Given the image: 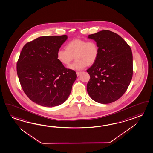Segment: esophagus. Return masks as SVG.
<instances>
[{"label":"esophagus","mask_w":153,"mask_h":153,"mask_svg":"<svg viewBox=\"0 0 153 153\" xmlns=\"http://www.w3.org/2000/svg\"><path fill=\"white\" fill-rule=\"evenodd\" d=\"M81 73V72H76V75L77 76H79Z\"/></svg>","instance_id":"esophagus-1"}]
</instances>
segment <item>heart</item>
<instances>
[{"label":"heart","mask_w":153,"mask_h":153,"mask_svg":"<svg viewBox=\"0 0 153 153\" xmlns=\"http://www.w3.org/2000/svg\"><path fill=\"white\" fill-rule=\"evenodd\" d=\"M99 51L98 45L95 41L77 38L68 42L66 49H59L56 57L61 63L67 66L75 56V62L68 68L72 70H81L96 62Z\"/></svg>","instance_id":"b5f03b06"}]
</instances>
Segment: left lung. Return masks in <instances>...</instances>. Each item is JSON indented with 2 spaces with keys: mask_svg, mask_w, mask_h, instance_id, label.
I'll use <instances>...</instances> for the list:
<instances>
[{
  "mask_svg": "<svg viewBox=\"0 0 153 153\" xmlns=\"http://www.w3.org/2000/svg\"><path fill=\"white\" fill-rule=\"evenodd\" d=\"M88 37L97 42L99 51L97 60L87 70L90 75L87 92L97 102H113L123 96L131 80V49L120 35L110 30H102Z\"/></svg>",
  "mask_w": 153,
  "mask_h": 153,
  "instance_id": "left-lung-1",
  "label": "left lung"
}]
</instances>
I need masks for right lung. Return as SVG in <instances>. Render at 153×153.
I'll return each instance as SVG.
<instances>
[{"mask_svg":"<svg viewBox=\"0 0 153 153\" xmlns=\"http://www.w3.org/2000/svg\"><path fill=\"white\" fill-rule=\"evenodd\" d=\"M67 35L42 36L27 42L22 50L17 73L24 93L36 104L54 107L66 101L76 73L56 57Z\"/></svg>","mask_w":153,"mask_h":153,"instance_id":"add662e5","label":"right lung"}]
</instances>
